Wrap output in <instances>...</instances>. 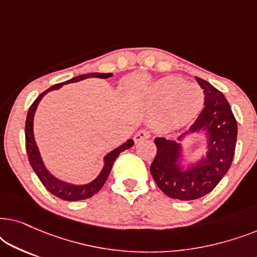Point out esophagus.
Listing matches in <instances>:
<instances>
[{"label":"esophagus","instance_id":"obj_1","mask_svg":"<svg viewBox=\"0 0 257 257\" xmlns=\"http://www.w3.org/2000/svg\"><path fill=\"white\" fill-rule=\"evenodd\" d=\"M149 138H150V132H147L146 130H140V131L136 133L135 142L139 143V142H142V140H145V139H149Z\"/></svg>","mask_w":257,"mask_h":257}]
</instances>
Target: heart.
<instances>
[{
	"label": "heart",
	"instance_id": "obj_1",
	"mask_svg": "<svg viewBox=\"0 0 257 257\" xmlns=\"http://www.w3.org/2000/svg\"><path fill=\"white\" fill-rule=\"evenodd\" d=\"M203 98L199 85L170 76L158 80L147 90L145 103L157 106L152 117L153 127L168 132L191 121L201 110Z\"/></svg>",
	"mask_w": 257,
	"mask_h": 257
}]
</instances>
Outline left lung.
<instances>
[{
	"mask_svg": "<svg viewBox=\"0 0 257 257\" xmlns=\"http://www.w3.org/2000/svg\"><path fill=\"white\" fill-rule=\"evenodd\" d=\"M195 79L203 89L205 107L188 132H207L208 153L195 166L182 171L178 161L180 144L159 137L154 139L157 154L150 167L158 187L170 198L182 201L201 198L216 187L233 163L237 138V121L223 93L206 80Z\"/></svg>",
	"mask_w": 257,
	"mask_h": 257,
	"instance_id": "obj_1",
	"label": "left lung"
}]
</instances>
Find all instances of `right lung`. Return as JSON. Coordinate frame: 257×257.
Listing matches in <instances>:
<instances>
[{
    "instance_id": "obj_1",
    "label": "right lung",
    "mask_w": 257,
    "mask_h": 257,
    "mask_svg": "<svg viewBox=\"0 0 257 257\" xmlns=\"http://www.w3.org/2000/svg\"><path fill=\"white\" fill-rule=\"evenodd\" d=\"M111 76L112 73H97V72L86 73V75L73 77L72 79L66 80V82L55 84V85L49 87L48 90H45L43 93H41L40 96L35 99L34 103L31 104L29 111H28L27 120H26V149H27L28 159H29L31 167H33L35 173H36V175L41 180L42 184H43L44 187L47 188L51 194H54L59 199L66 200V201H78V200L89 199L92 195L96 194V193L99 192L101 187L104 186L105 181H106L108 174H110L114 160L117 159V157L121 152H124L125 150H127L130 147L135 145V142H133L132 139H128L127 142L122 144L121 146H119L118 149H115L112 151V152L106 154V157L104 158L105 166L103 168V171L100 172V174L98 175L96 180H93L92 182H90V184L84 185V186H75V185L66 184V182L58 180L57 178L52 177V175L48 172L47 168H45V166L43 165V161L41 159L40 152H38V149L36 146V143H35L34 133H33V120H34V114H35V111H36L37 105L45 93H48L49 91L51 90H57L62 85H65V84L79 82V80L91 78V77H96V78H108V77Z\"/></svg>"
}]
</instances>
